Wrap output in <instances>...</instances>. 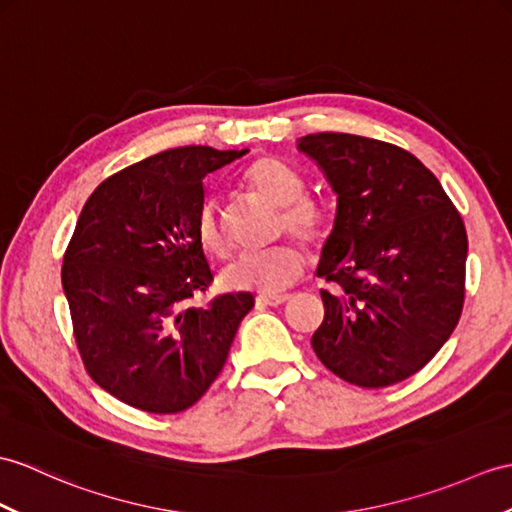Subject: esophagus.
<instances>
[{"label": "esophagus", "mask_w": 512, "mask_h": 512, "mask_svg": "<svg viewBox=\"0 0 512 512\" xmlns=\"http://www.w3.org/2000/svg\"><path fill=\"white\" fill-rule=\"evenodd\" d=\"M292 299L290 294H272V296H257V307H279Z\"/></svg>", "instance_id": "esophagus-1"}]
</instances>
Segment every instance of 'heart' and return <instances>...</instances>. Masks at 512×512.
I'll use <instances>...</instances> for the list:
<instances>
[{
    "instance_id": "obj_1",
    "label": "heart",
    "mask_w": 512,
    "mask_h": 512,
    "mask_svg": "<svg viewBox=\"0 0 512 512\" xmlns=\"http://www.w3.org/2000/svg\"><path fill=\"white\" fill-rule=\"evenodd\" d=\"M244 183L270 205L281 207V231H290L305 244L318 246L327 240L331 218L318 200L305 196V178L292 165L275 157H261L244 174ZM196 240L205 253L227 259L233 251L216 200H205L196 216ZM305 251L294 242H281L268 251L244 255L224 270V288L255 292L261 296L279 294L303 275Z\"/></svg>"
}]
</instances>
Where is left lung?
Here are the masks:
<instances>
[{
  "instance_id": "left-lung-1",
  "label": "left lung",
  "mask_w": 512,
  "mask_h": 512,
  "mask_svg": "<svg viewBox=\"0 0 512 512\" xmlns=\"http://www.w3.org/2000/svg\"><path fill=\"white\" fill-rule=\"evenodd\" d=\"M299 150L338 194L318 277L325 318L312 347L331 373L384 388L419 373L465 303L467 231L438 178L399 146L316 133Z\"/></svg>"
}]
</instances>
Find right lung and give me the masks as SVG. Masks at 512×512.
<instances>
[{"label":"right lung","mask_w":512,"mask_h":512,"mask_svg":"<svg viewBox=\"0 0 512 512\" xmlns=\"http://www.w3.org/2000/svg\"><path fill=\"white\" fill-rule=\"evenodd\" d=\"M246 152H159L106 178L80 211L63 257L74 338L93 382L137 410L194 406L253 310L248 292L189 305L213 281L196 240L202 181Z\"/></svg>","instance_id":"obj_1"}]
</instances>
